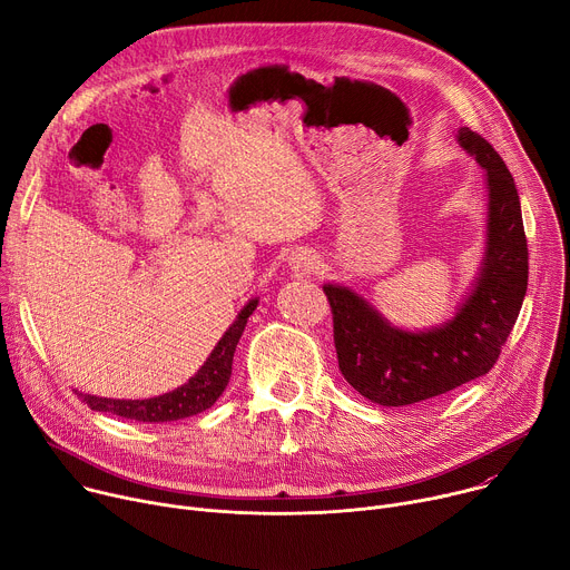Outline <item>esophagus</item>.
Segmentation results:
<instances>
[{
  "label": "esophagus",
  "mask_w": 570,
  "mask_h": 570,
  "mask_svg": "<svg viewBox=\"0 0 570 570\" xmlns=\"http://www.w3.org/2000/svg\"><path fill=\"white\" fill-rule=\"evenodd\" d=\"M288 268L297 275H313L317 273L320 268V262L317 257L311 253V250H304V248H297L288 255Z\"/></svg>",
  "instance_id": "obj_1"
}]
</instances>
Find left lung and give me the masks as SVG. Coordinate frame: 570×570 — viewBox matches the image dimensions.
<instances>
[{
	"mask_svg": "<svg viewBox=\"0 0 570 570\" xmlns=\"http://www.w3.org/2000/svg\"><path fill=\"white\" fill-rule=\"evenodd\" d=\"M458 144L484 171L487 240L455 315L433 330L409 332L394 327L356 291L322 286L334 313L338 367L356 392L379 405L420 403L490 372L525 297L528 243L514 178L478 132L460 128Z\"/></svg>",
	"mask_w": 570,
	"mask_h": 570,
	"instance_id": "1",
	"label": "left lung"
}]
</instances>
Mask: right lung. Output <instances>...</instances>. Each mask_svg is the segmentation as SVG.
Listing matches in <instances>:
<instances>
[{"mask_svg":"<svg viewBox=\"0 0 570 570\" xmlns=\"http://www.w3.org/2000/svg\"><path fill=\"white\" fill-rule=\"evenodd\" d=\"M257 304L259 299L255 297L240 308V313L229 324V330L223 334V338L216 343L214 352L207 356L203 367L185 385L150 399H106V396L80 394V392L78 396L97 413H110L124 420H135L146 424L176 422L212 409L216 399L223 394L225 385L229 383L232 358H234L238 338L243 330H246L248 317L253 315Z\"/></svg>","mask_w":570,"mask_h":570,"instance_id":"obj_1","label":"right lung"}]
</instances>
